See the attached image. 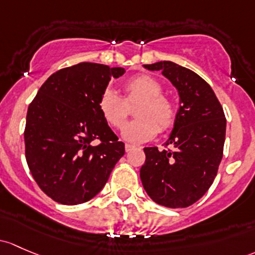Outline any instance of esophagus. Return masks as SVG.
Returning a JSON list of instances; mask_svg holds the SVG:
<instances>
[{
  "mask_svg": "<svg viewBox=\"0 0 255 255\" xmlns=\"http://www.w3.org/2000/svg\"><path fill=\"white\" fill-rule=\"evenodd\" d=\"M125 149H126V152H129V151H132L133 149H134V146L130 145V144H126Z\"/></svg>",
  "mask_w": 255,
  "mask_h": 255,
  "instance_id": "obj_1",
  "label": "esophagus"
}]
</instances>
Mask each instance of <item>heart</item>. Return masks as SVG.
<instances>
[{"label": "heart", "mask_w": 255, "mask_h": 255, "mask_svg": "<svg viewBox=\"0 0 255 255\" xmlns=\"http://www.w3.org/2000/svg\"><path fill=\"white\" fill-rule=\"evenodd\" d=\"M125 98L115 90L106 89L99 99V110L111 127L122 128L130 112L135 109L136 119L123 128L122 135L134 144L145 143L159 133L168 132L175 126L177 109L175 103L162 94L163 87L150 74H138L123 85Z\"/></svg>", "instance_id": "1"}]
</instances>
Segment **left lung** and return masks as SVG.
<instances>
[{
  "instance_id": "left-lung-1",
  "label": "left lung",
  "mask_w": 255,
  "mask_h": 255,
  "mask_svg": "<svg viewBox=\"0 0 255 255\" xmlns=\"http://www.w3.org/2000/svg\"><path fill=\"white\" fill-rule=\"evenodd\" d=\"M144 67L170 79L178 90L179 109L165 149L144 148L141 183L157 204L187 208L208 192L218 175L226 135L224 110L210 85L191 69L171 61Z\"/></svg>"
}]
</instances>
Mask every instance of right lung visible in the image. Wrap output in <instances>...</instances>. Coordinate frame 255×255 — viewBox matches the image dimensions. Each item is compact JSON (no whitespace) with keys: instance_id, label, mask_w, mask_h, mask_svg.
<instances>
[{"instance_id":"obj_1","label":"right lung","mask_w":255,"mask_h":255,"mask_svg":"<svg viewBox=\"0 0 255 255\" xmlns=\"http://www.w3.org/2000/svg\"><path fill=\"white\" fill-rule=\"evenodd\" d=\"M125 68L82 62L55 72L28 107L24 143L31 176L55 202L77 205L95 197L125 143L99 110V99ZM96 141L98 144H95Z\"/></svg>"}]
</instances>
